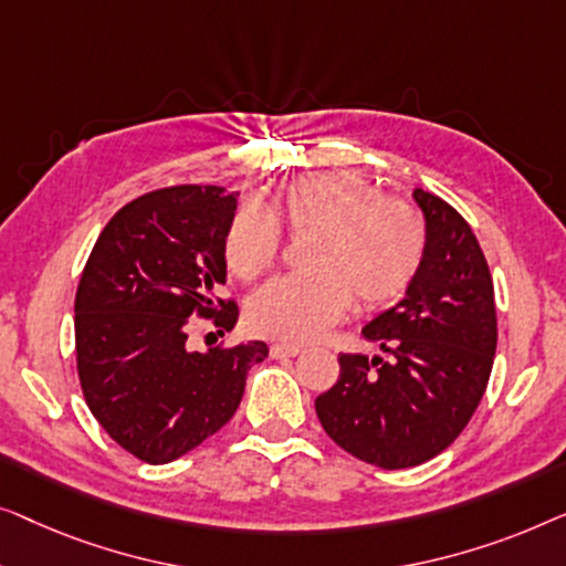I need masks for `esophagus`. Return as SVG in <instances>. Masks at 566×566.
Returning a JSON list of instances; mask_svg holds the SVG:
<instances>
[{
    "instance_id": "34e87169",
    "label": "esophagus",
    "mask_w": 566,
    "mask_h": 566,
    "mask_svg": "<svg viewBox=\"0 0 566 566\" xmlns=\"http://www.w3.org/2000/svg\"><path fill=\"white\" fill-rule=\"evenodd\" d=\"M297 354H302L300 344H286V340H276V344H272L274 359H280V356H297Z\"/></svg>"
}]
</instances>
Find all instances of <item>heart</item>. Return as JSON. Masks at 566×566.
Listing matches in <instances>:
<instances>
[{
    "instance_id": "obj_1",
    "label": "heart",
    "mask_w": 566,
    "mask_h": 566,
    "mask_svg": "<svg viewBox=\"0 0 566 566\" xmlns=\"http://www.w3.org/2000/svg\"><path fill=\"white\" fill-rule=\"evenodd\" d=\"M282 221L294 235L315 233L305 249L307 272L286 274L253 292V331L286 340H313L346 310H381L410 290L426 259V220L416 207L385 197L346 171L307 174L276 192L272 207L243 202L226 230V261L241 280L269 272L282 253Z\"/></svg>"
}]
</instances>
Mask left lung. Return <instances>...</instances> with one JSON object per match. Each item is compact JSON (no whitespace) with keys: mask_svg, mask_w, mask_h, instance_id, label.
Instances as JSON below:
<instances>
[{"mask_svg":"<svg viewBox=\"0 0 566 566\" xmlns=\"http://www.w3.org/2000/svg\"><path fill=\"white\" fill-rule=\"evenodd\" d=\"M426 214V259L405 300L361 331L381 356L340 354L317 395L325 433L366 464L408 469L457 441L488 389L497 346L495 286L469 222L441 197L412 192Z\"/></svg>","mask_w":566,"mask_h":566,"instance_id":"1","label":"left lung"}]
</instances>
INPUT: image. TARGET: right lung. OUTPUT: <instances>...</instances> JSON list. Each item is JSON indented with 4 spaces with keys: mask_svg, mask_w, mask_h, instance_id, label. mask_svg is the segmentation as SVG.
<instances>
[{
    "mask_svg": "<svg viewBox=\"0 0 566 566\" xmlns=\"http://www.w3.org/2000/svg\"><path fill=\"white\" fill-rule=\"evenodd\" d=\"M238 197L179 185L127 202L86 259L74 302L76 369L92 416L125 451L169 464L233 418L264 340L189 352L195 317L220 333L238 305L226 284V230Z\"/></svg>",
    "mask_w": 566,
    "mask_h": 566,
    "instance_id": "add662e5",
    "label": "right lung"
}]
</instances>
